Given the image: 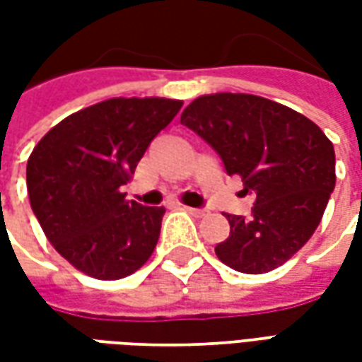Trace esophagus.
<instances>
[{"label": "esophagus", "mask_w": 362, "mask_h": 362, "mask_svg": "<svg viewBox=\"0 0 362 362\" xmlns=\"http://www.w3.org/2000/svg\"><path fill=\"white\" fill-rule=\"evenodd\" d=\"M184 209H186L192 217H205V215H207V211H205V209H199V207H184Z\"/></svg>", "instance_id": "esophagus-1"}]
</instances>
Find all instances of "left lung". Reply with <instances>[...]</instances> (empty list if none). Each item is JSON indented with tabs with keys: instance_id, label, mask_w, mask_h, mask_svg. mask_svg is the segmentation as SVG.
<instances>
[{
	"instance_id": "8db88e82",
	"label": "left lung",
	"mask_w": 362,
	"mask_h": 362,
	"mask_svg": "<svg viewBox=\"0 0 362 362\" xmlns=\"http://www.w3.org/2000/svg\"><path fill=\"white\" fill-rule=\"evenodd\" d=\"M180 122L219 153L228 176L254 196L252 217L230 215L215 246L225 266L267 273L308 243L335 188V151L312 119L285 104L244 93L196 98Z\"/></svg>"
}]
</instances>
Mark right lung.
<instances>
[{"instance_id":"obj_1","label":"right lung","mask_w":362,"mask_h":362,"mask_svg":"<svg viewBox=\"0 0 362 362\" xmlns=\"http://www.w3.org/2000/svg\"><path fill=\"white\" fill-rule=\"evenodd\" d=\"M180 108L182 100L174 98H108L62 119L33 149L30 207L46 238L75 269L114 281L151 258L165 207L127 202L119 188Z\"/></svg>"}]
</instances>
